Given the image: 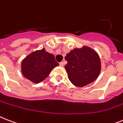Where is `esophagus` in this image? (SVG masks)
I'll return each instance as SVG.
<instances>
[{"instance_id":"34e87169","label":"esophagus","mask_w":123,"mask_h":123,"mask_svg":"<svg viewBox=\"0 0 123 123\" xmlns=\"http://www.w3.org/2000/svg\"><path fill=\"white\" fill-rule=\"evenodd\" d=\"M59 66H61V67H63V66H64L63 62H61L59 63Z\"/></svg>"}]
</instances>
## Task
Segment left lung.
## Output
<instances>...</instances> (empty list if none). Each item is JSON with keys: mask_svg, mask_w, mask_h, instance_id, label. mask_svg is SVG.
Masks as SVG:
<instances>
[{"mask_svg": "<svg viewBox=\"0 0 123 123\" xmlns=\"http://www.w3.org/2000/svg\"><path fill=\"white\" fill-rule=\"evenodd\" d=\"M68 64L64 68L70 82L77 87H84L97 79L101 70V62L97 53L83 46L75 48L66 55Z\"/></svg>", "mask_w": 123, "mask_h": 123, "instance_id": "obj_1", "label": "left lung"}]
</instances>
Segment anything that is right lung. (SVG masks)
Instances as JSON below:
<instances>
[{"mask_svg":"<svg viewBox=\"0 0 123 123\" xmlns=\"http://www.w3.org/2000/svg\"><path fill=\"white\" fill-rule=\"evenodd\" d=\"M59 66L52 54L44 48L32 52L22 62V72L24 77L37 84L48 77L54 68Z\"/></svg>","mask_w":123,"mask_h":123,"instance_id":"right-lung-1","label":"right lung"}]
</instances>
